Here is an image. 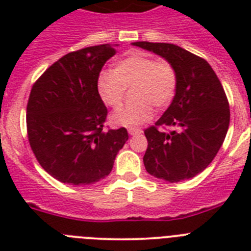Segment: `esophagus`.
Segmentation results:
<instances>
[{"label": "esophagus", "instance_id": "1", "mask_svg": "<svg viewBox=\"0 0 251 251\" xmlns=\"http://www.w3.org/2000/svg\"><path fill=\"white\" fill-rule=\"evenodd\" d=\"M127 131H129L130 135H138V134L143 133V131H142L141 129H138V127H131V129H129Z\"/></svg>", "mask_w": 251, "mask_h": 251}]
</instances>
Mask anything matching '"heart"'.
Here are the masks:
<instances>
[{
    "label": "heart",
    "mask_w": 251,
    "mask_h": 251,
    "mask_svg": "<svg viewBox=\"0 0 251 251\" xmlns=\"http://www.w3.org/2000/svg\"><path fill=\"white\" fill-rule=\"evenodd\" d=\"M135 86L134 104L114 110L109 117L113 126L133 127L145 124L153 116V105L163 109L172 102L177 90V74L169 62L156 61L147 54H131L114 66V72L100 73L96 82L101 101L110 108L122 102L126 88Z\"/></svg>",
    "instance_id": "obj_1"
}]
</instances>
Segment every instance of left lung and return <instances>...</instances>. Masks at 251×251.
<instances>
[{
  "mask_svg": "<svg viewBox=\"0 0 251 251\" xmlns=\"http://www.w3.org/2000/svg\"><path fill=\"white\" fill-rule=\"evenodd\" d=\"M133 45L163 57L177 74L171 105L155 126L145 130L146 171L168 182L193 178L210 165L226 139L230 112L224 88L206 60L178 45L149 41ZM157 126L172 130L164 133Z\"/></svg>",
  "mask_w": 251,
  "mask_h": 251,
  "instance_id": "8db88e82",
  "label": "left lung"
}]
</instances>
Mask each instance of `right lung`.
<instances>
[{
  "label": "right lung",
  "mask_w": 251,
  "mask_h": 251,
  "mask_svg": "<svg viewBox=\"0 0 251 251\" xmlns=\"http://www.w3.org/2000/svg\"><path fill=\"white\" fill-rule=\"evenodd\" d=\"M114 54L110 44L68 53L32 86L27 104L29 146L44 171L61 182L79 186L106 177L129 139L125 127L102 130L108 110L96 82Z\"/></svg>",
  "instance_id": "add662e5"
}]
</instances>
